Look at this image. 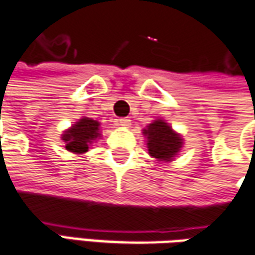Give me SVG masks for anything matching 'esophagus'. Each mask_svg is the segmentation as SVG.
Segmentation results:
<instances>
[{"label":"esophagus","mask_w":255,"mask_h":255,"mask_svg":"<svg viewBox=\"0 0 255 255\" xmlns=\"http://www.w3.org/2000/svg\"><path fill=\"white\" fill-rule=\"evenodd\" d=\"M119 126H121V127H124V128H128L129 126H131V120H129V119H120L119 120Z\"/></svg>","instance_id":"obj_1"}]
</instances>
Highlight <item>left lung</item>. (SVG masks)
Returning a JSON list of instances; mask_svg holds the SVG:
<instances>
[{
  "instance_id": "8db88e82",
  "label": "left lung",
  "mask_w": 255,
  "mask_h": 255,
  "mask_svg": "<svg viewBox=\"0 0 255 255\" xmlns=\"http://www.w3.org/2000/svg\"><path fill=\"white\" fill-rule=\"evenodd\" d=\"M148 154L158 163L172 162L183 148V138L162 119L154 120L142 129Z\"/></svg>"
}]
</instances>
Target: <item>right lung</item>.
Masks as SVG:
<instances>
[{"mask_svg": "<svg viewBox=\"0 0 255 255\" xmlns=\"http://www.w3.org/2000/svg\"><path fill=\"white\" fill-rule=\"evenodd\" d=\"M100 123L97 120L82 117L66 131H63L62 139L67 151L73 154H84L89 151L90 145L100 139Z\"/></svg>", "mask_w": 255, "mask_h": 255, "instance_id": "right-lung-1", "label": "right lung"}]
</instances>
